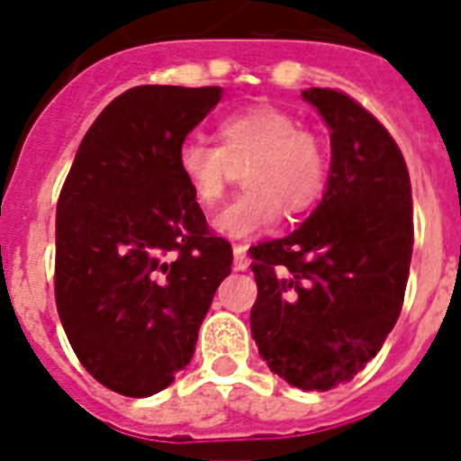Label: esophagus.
Returning a JSON list of instances; mask_svg holds the SVG:
<instances>
[{"label": "esophagus", "instance_id": "esophagus-1", "mask_svg": "<svg viewBox=\"0 0 461 461\" xmlns=\"http://www.w3.org/2000/svg\"><path fill=\"white\" fill-rule=\"evenodd\" d=\"M249 267V257H247V247L244 244H234V269L244 271Z\"/></svg>", "mask_w": 461, "mask_h": 461}]
</instances>
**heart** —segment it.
I'll return each mask as SVG.
<instances>
[{"instance_id": "b5f03b06", "label": "heart", "mask_w": 461, "mask_h": 461, "mask_svg": "<svg viewBox=\"0 0 461 461\" xmlns=\"http://www.w3.org/2000/svg\"><path fill=\"white\" fill-rule=\"evenodd\" d=\"M244 167L249 190L217 214L224 237H249L286 212H301L326 187L329 158L313 131L296 115L274 105L224 115L217 122V145L187 138L175 152V167L192 202L212 210L227 192L234 167Z\"/></svg>"}]
</instances>
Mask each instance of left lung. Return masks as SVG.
<instances>
[{"label": "left lung", "instance_id": "obj_1", "mask_svg": "<svg viewBox=\"0 0 461 461\" xmlns=\"http://www.w3.org/2000/svg\"><path fill=\"white\" fill-rule=\"evenodd\" d=\"M330 128L323 200L299 230L251 247V336L267 366L299 390L353 380L385 343L412 259V187L402 152L343 91L309 88Z\"/></svg>", "mask_w": 461, "mask_h": 461}]
</instances>
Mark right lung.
I'll use <instances>...</instances> for the list:
<instances>
[{
	"label": "right lung",
	"instance_id": "obj_1",
	"mask_svg": "<svg viewBox=\"0 0 461 461\" xmlns=\"http://www.w3.org/2000/svg\"><path fill=\"white\" fill-rule=\"evenodd\" d=\"M221 88L135 86L78 145L56 204V309L91 375L148 397L190 363L231 244L207 227L175 152Z\"/></svg>",
	"mask_w": 461,
	"mask_h": 461
}]
</instances>
